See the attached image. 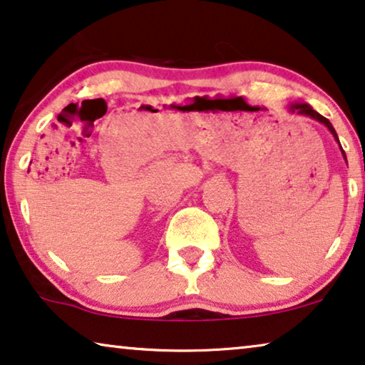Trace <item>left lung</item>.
Segmentation results:
<instances>
[{
  "mask_svg": "<svg viewBox=\"0 0 365 365\" xmlns=\"http://www.w3.org/2000/svg\"><path fill=\"white\" fill-rule=\"evenodd\" d=\"M290 110L293 111V113H298V114H304V116H309V118H313V119H317V121H319V123H323L326 128H328L329 130H331V134L334 135V139L338 140L339 143V139H338V134H336V130H334V128H333V124L329 123V119H326L324 116H322V114L319 113H317L313 110L312 106L309 105H307V103H297V105H292L290 106ZM341 150H342V148H341ZM342 155L346 157V154H344V150H342Z\"/></svg>",
  "mask_w": 365,
  "mask_h": 365,
  "instance_id": "1",
  "label": "left lung"
}]
</instances>
